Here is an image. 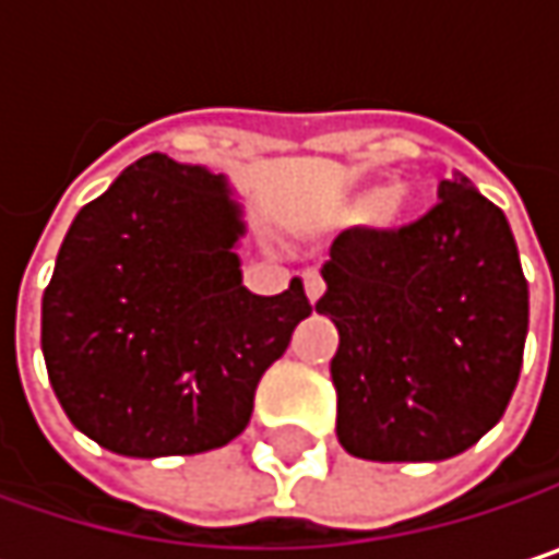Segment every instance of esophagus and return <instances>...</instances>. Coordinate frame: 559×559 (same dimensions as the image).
I'll return each instance as SVG.
<instances>
[{
    "instance_id": "1",
    "label": "esophagus",
    "mask_w": 559,
    "mask_h": 559,
    "mask_svg": "<svg viewBox=\"0 0 559 559\" xmlns=\"http://www.w3.org/2000/svg\"><path fill=\"white\" fill-rule=\"evenodd\" d=\"M304 290H307V297L317 304L320 297H323V290H326V284H323V275L320 272H304Z\"/></svg>"
}]
</instances>
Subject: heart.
<instances>
[{
	"instance_id": "b5f03b06",
	"label": "heart",
	"mask_w": 559,
	"mask_h": 559,
	"mask_svg": "<svg viewBox=\"0 0 559 559\" xmlns=\"http://www.w3.org/2000/svg\"><path fill=\"white\" fill-rule=\"evenodd\" d=\"M379 203H382L385 213L401 210V206H404V190H401V187H391V190H385V197L376 193V190H366V193L346 200V203H343V213H346V216H362V213H369V210L379 206Z\"/></svg>"
}]
</instances>
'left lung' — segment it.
I'll list each match as a JSON object with an SVG mask.
<instances>
[{
  "instance_id": "8db88e82",
  "label": "left lung",
  "mask_w": 559,
  "mask_h": 559,
  "mask_svg": "<svg viewBox=\"0 0 559 559\" xmlns=\"http://www.w3.org/2000/svg\"><path fill=\"white\" fill-rule=\"evenodd\" d=\"M437 197L411 226L340 233L323 265L336 437L359 460H450L499 424L518 385L527 281L511 226L463 174Z\"/></svg>"
}]
</instances>
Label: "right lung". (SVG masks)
Listing matches in <instances>:
<instances>
[{
    "mask_svg": "<svg viewBox=\"0 0 559 559\" xmlns=\"http://www.w3.org/2000/svg\"><path fill=\"white\" fill-rule=\"evenodd\" d=\"M242 210L223 174L152 152L86 203L41 300L48 379L99 447L155 460L236 440L265 369L310 317L300 278L242 284Z\"/></svg>",
    "mask_w": 559,
    "mask_h": 559,
    "instance_id": "obj_1",
    "label": "right lung"
}]
</instances>
